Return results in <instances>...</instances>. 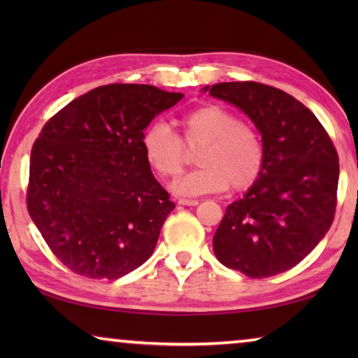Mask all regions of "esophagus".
Here are the masks:
<instances>
[{"mask_svg": "<svg viewBox=\"0 0 358 358\" xmlns=\"http://www.w3.org/2000/svg\"><path fill=\"white\" fill-rule=\"evenodd\" d=\"M178 203L186 205V207H196V205H199V201H194V199H180Z\"/></svg>", "mask_w": 358, "mask_h": 358, "instance_id": "obj_1", "label": "esophagus"}]
</instances>
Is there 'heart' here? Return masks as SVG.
Masks as SVG:
<instances>
[{
  "label": "heart",
  "mask_w": 358,
  "mask_h": 358,
  "mask_svg": "<svg viewBox=\"0 0 358 358\" xmlns=\"http://www.w3.org/2000/svg\"><path fill=\"white\" fill-rule=\"evenodd\" d=\"M180 136L164 123L145 131L142 147L145 159L161 178H175L187 162L186 150H201L196 162L201 169L173 183L180 196H202L246 191L264 171L262 136L251 121L237 118L227 108L208 104L194 108L178 118Z\"/></svg>",
  "instance_id": "1"
}]
</instances>
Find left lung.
Returning <instances> with one entry per match:
<instances>
[{
    "label": "left lung",
    "mask_w": 358,
    "mask_h": 358,
    "mask_svg": "<svg viewBox=\"0 0 358 358\" xmlns=\"http://www.w3.org/2000/svg\"><path fill=\"white\" fill-rule=\"evenodd\" d=\"M210 94L241 108L262 134L265 162L213 237L216 259L250 278L284 273L317 246L335 217L339 162L310 108L259 82H227Z\"/></svg>",
    "instance_id": "8db88e82"
}]
</instances>
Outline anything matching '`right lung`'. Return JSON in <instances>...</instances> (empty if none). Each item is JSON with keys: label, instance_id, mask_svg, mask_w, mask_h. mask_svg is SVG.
<instances>
[{"label": "right lung", "instance_id": "add662e5", "mask_svg": "<svg viewBox=\"0 0 358 358\" xmlns=\"http://www.w3.org/2000/svg\"><path fill=\"white\" fill-rule=\"evenodd\" d=\"M181 98L151 85H102L44 124L29 159L27 207L71 271L118 280L153 254L175 205L151 173L142 137Z\"/></svg>", "mask_w": 358, "mask_h": 358}]
</instances>
